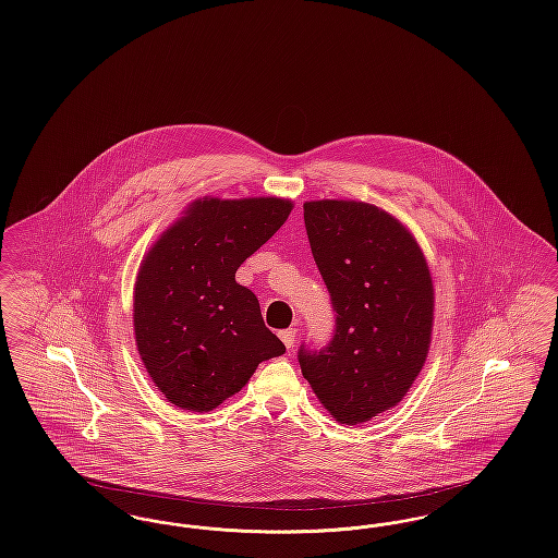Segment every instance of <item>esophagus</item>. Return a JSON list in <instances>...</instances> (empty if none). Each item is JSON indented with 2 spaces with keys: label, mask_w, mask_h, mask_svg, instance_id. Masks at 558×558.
Here are the masks:
<instances>
[{
  "label": "esophagus",
  "mask_w": 558,
  "mask_h": 558,
  "mask_svg": "<svg viewBox=\"0 0 558 558\" xmlns=\"http://www.w3.org/2000/svg\"><path fill=\"white\" fill-rule=\"evenodd\" d=\"M294 337H296V330L294 328H287V330H280V339L282 343L291 349L294 345Z\"/></svg>",
  "instance_id": "34e87169"
}]
</instances>
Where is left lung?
Segmentation results:
<instances>
[{
    "label": "left lung",
    "instance_id": "1",
    "mask_svg": "<svg viewBox=\"0 0 558 558\" xmlns=\"http://www.w3.org/2000/svg\"><path fill=\"white\" fill-rule=\"evenodd\" d=\"M303 219L337 319L326 345L299 347V366L339 423L360 425L398 405L425 364L430 274L412 234L374 205L314 201Z\"/></svg>",
    "mask_w": 558,
    "mask_h": 558
}]
</instances>
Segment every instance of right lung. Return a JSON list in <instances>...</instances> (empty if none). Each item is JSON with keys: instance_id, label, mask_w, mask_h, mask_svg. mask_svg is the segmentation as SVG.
Masks as SVG:
<instances>
[{"instance_id": "add662e5", "label": "right lung", "mask_w": 558, "mask_h": 558, "mask_svg": "<svg viewBox=\"0 0 558 558\" xmlns=\"http://www.w3.org/2000/svg\"><path fill=\"white\" fill-rule=\"evenodd\" d=\"M291 209L282 198L196 201L148 251L133 291V328L146 371L173 405L209 412L287 351L236 269Z\"/></svg>"}]
</instances>
